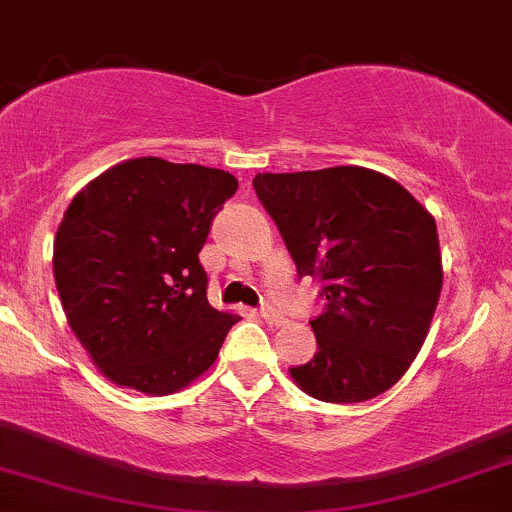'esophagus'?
I'll use <instances>...</instances> for the list:
<instances>
[{
	"mask_svg": "<svg viewBox=\"0 0 512 512\" xmlns=\"http://www.w3.org/2000/svg\"><path fill=\"white\" fill-rule=\"evenodd\" d=\"M261 318L266 320L268 325H276V328H278V325L286 323V318H283V315L278 313L276 308H271V305H261Z\"/></svg>",
	"mask_w": 512,
	"mask_h": 512,
	"instance_id": "obj_1",
	"label": "esophagus"
}]
</instances>
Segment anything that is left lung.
Segmentation results:
<instances>
[{"label":"left lung","instance_id":"1","mask_svg":"<svg viewBox=\"0 0 512 512\" xmlns=\"http://www.w3.org/2000/svg\"><path fill=\"white\" fill-rule=\"evenodd\" d=\"M254 189L298 278L320 281L318 352L291 367L320 402L387 392L424 345L441 295L436 221L394 179L365 167L256 175Z\"/></svg>","mask_w":512,"mask_h":512}]
</instances>
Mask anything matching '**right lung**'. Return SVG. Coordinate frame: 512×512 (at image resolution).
I'll use <instances>...</instances> for the list:
<instances>
[{
	"mask_svg": "<svg viewBox=\"0 0 512 512\" xmlns=\"http://www.w3.org/2000/svg\"><path fill=\"white\" fill-rule=\"evenodd\" d=\"M239 182L224 170L138 157L88 182L54 241L68 325L120 387L170 394L217 360L239 315L207 300L199 251Z\"/></svg>",
	"mask_w": 512,
	"mask_h": 512,
	"instance_id": "1",
	"label": "right lung"
}]
</instances>
